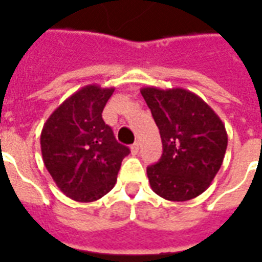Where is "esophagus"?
Segmentation results:
<instances>
[{
	"label": "esophagus",
	"mask_w": 262,
	"mask_h": 262,
	"mask_svg": "<svg viewBox=\"0 0 262 262\" xmlns=\"http://www.w3.org/2000/svg\"><path fill=\"white\" fill-rule=\"evenodd\" d=\"M139 152V142H135L131 145V153L133 155H137Z\"/></svg>",
	"instance_id": "34e87169"
}]
</instances>
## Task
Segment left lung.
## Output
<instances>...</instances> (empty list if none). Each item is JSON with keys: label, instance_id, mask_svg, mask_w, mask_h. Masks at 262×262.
I'll return each mask as SVG.
<instances>
[{"label": "left lung", "instance_id": "1", "mask_svg": "<svg viewBox=\"0 0 262 262\" xmlns=\"http://www.w3.org/2000/svg\"><path fill=\"white\" fill-rule=\"evenodd\" d=\"M160 131L163 155L147 167L160 198L185 202L202 194L217 176L227 152L225 124L206 102L184 88H141Z\"/></svg>", "mask_w": 262, "mask_h": 262}]
</instances>
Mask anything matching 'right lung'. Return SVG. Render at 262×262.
Here are the masks:
<instances>
[{
  "instance_id": "1",
  "label": "right lung",
  "mask_w": 262,
  "mask_h": 262,
  "mask_svg": "<svg viewBox=\"0 0 262 262\" xmlns=\"http://www.w3.org/2000/svg\"><path fill=\"white\" fill-rule=\"evenodd\" d=\"M115 91L90 84L52 112L41 131V155L47 170L68 198L90 203L113 189L129 149L116 141L102 119Z\"/></svg>"
}]
</instances>
